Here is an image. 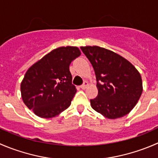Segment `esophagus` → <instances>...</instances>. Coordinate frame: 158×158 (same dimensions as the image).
<instances>
[{
	"label": "esophagus",
	"instance_id": "34e87169",
	"mask_svg": "<svg viewBox=\"0 0 158 158\" xmlns=\"http://www.w3.org/2000/svg\"><path fill=\"white\" fill-rule=\"evenodd\" d=\"M88 85H89L88 82H84V83H83V85H81L80 88L82 89H86L87 87H88Z\"/></svg>",
	"mask_w": 158,
	"mask_h": 158
}]
</instances>
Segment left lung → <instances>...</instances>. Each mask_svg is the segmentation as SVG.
<instances>
[{"instance_id":"8db88e82","label":"left lung","mask_w":158,"mask_h":158,"mask_svg":"<svg viewBox=\"0 0 158 158\" xmlns=\"http://www.w3.org/2000/svg\"><path fill=\"white\" fill-rule=\"evenodd\" d=\"M96 74L98 96L90 99L92 108L107 119L128 114L143 92L141 76L128 60L99 46H82Z\"/></svg>"}]
</instances>
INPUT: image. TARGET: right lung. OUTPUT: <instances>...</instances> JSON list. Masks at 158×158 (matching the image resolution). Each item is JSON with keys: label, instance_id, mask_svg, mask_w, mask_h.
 Masks as SVG:
<instances>
[{"label": "right lung", "instance_id": "right-lung-1", "mask_svg": "<svg viewBox=\"0 0 158 158\" xmlns=\"http://www.w3.org/2000/svg\"><path fill=\"white\" fill-rule=\"evenodd\" d=\"M80 55L78 47H59L27 69L21 83V98L36 116L52 118L71 105L76 89L69 65Z\"/></svg>", "mask_w": 158, "mask_h": 158}]
</instances>
